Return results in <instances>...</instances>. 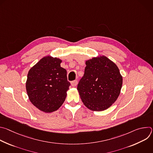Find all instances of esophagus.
I'll return each mask as SVG.
<instances>
[{
    "mask_svg": "<svg viewBox=\"0 0 153 153\" xmlns=\"http://www.w3.org/2000/svg\"><path fill=\"white\" fill-rule=\"evenodd\" d=\"M71 86H76L77 85V80H73L71 82Z\"/></svg>",
    "mask_w": 153,
    "mask_h": 153,
    "instance_id": "obj_1",
    "label": "esophagus"
}]
</instances>
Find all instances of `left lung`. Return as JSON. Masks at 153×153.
<instances>
[{
  "label": "left lung",
  "mask_w": 153,
  "mask_h": 153,
  "mask_svg": "<svg viewBox=\"0 0 153 153\" xmlns=\"http://www.w3.org/2000/svg\"><path fill=\"white\" fill-rule=\"evenodd\" d=\"M84 75L77 90L82 102L90 110L101 111L117 99L123 79L117 65L105 56L85 62Z\"/></svg>",
  "instance_id": "obj_1"
}]
</instances>
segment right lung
Returning <instances> with one entry per match:
<instances>
[{
	"label": "right lung",
	"mask_w": 153,
	"mask_h": 153,
	"mask_svg": "<svg viewBox=\"0 0 153 153\" xmlns=\"http://www.w3.org/2000/svg\"><path fill=\"white\" fill-rule=\"evenodd\" d=\"M62 60L47 56L29 70L26 90L30 102L40 111L52 113L62 106L70 83L67 70L60 67Z\"/></svg>",
	"instance_id": "1"
}]
</instances>
